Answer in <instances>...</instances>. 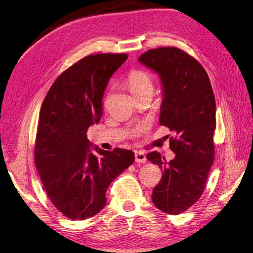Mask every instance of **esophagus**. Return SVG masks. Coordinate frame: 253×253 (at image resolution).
I'll return each instance as SVG.
<instances>
[{"label":"esophagus","instance_id":"esophagus-1","mask_svg":"<svg viewBox=\"0 0 253 253\" xmlns=\"http://www.w3.org/2000/svg\"><path fill=\"white\" fill-rule=\"evenodd\" d=\"M134 158H135V163L144 164L146 161V156H145V154L143 152L135 151L134 152Z\"/></svg>","mask_w":253,"mask_h":253}]
</instances>
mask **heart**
Segmentation results:
<instances>
[{
	"instance_id": "obj_1",
	"label": "heart",
	"mask_w": 253,
	"mask_h": 253,
	"mask_svg": "<svg viewBox=\"0 0 253 253\" xmlns=\"http://www.w3.org/2000/svg\"><path fill=\"white\" fill-rule=\"evenodd\" d=\"M128 83H129V87H130V90L133 93L134 96L143 93L148 89L153 90L152 76L145 70H142V69L131 70L130 74L128 76ZM146 128H147L146 123H142V124H139L133 129L132 134L137 135L142 131H144Z\"/></svg>"
}]
</instances>
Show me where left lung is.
<instances>
[{
  "label": "left lung",
  "mask_w": 253,
  "mask_h": 253,
  "mask_svg": "<svg viewBox=\"0 0 253 253\" xmlns=\"http://www.w3.org/2000/svg\"><path fill=\"white\" fill-rule=\"evenodd\" d=\"M138 61L160 77L163 102L159 123L176 134L175 139H170L174 159L168 163L157 152L146 156L163 170L152 200L161 211L178 215L202 196L213 163L215 96L202 65L183 50L151 49Z\"/></svg>",
  "instance_id": "left-lung-1"
}]
</instances>
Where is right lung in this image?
<instances>
[{"label":"right lung","instance_id":"obj_1","mask_svg":"<svg viewBox=\"0 0 253 253\" xmlns=\"http://www.w3.org/2000/svg\"><path fill=\"white\" fill-rule=\"evenodd\" d=\"M127 54H93L59 76L42 105L35 165L49 199L69 219L93 217L106 206L108 187L134 161L132 151L94 146L87 129L99 123L110 78Z\"/></svg>","mask_w":253,"mask_h":253}]
</instances>
